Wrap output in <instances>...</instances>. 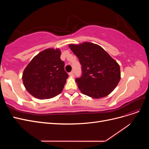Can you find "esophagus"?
<instances>
[{
  "mask_svg": "<svg viewBox=\"0 0 149 149\" xmlns=\"http://www.w3.org/2000/svg\"><path fill=\"white\" fill-rule=\"evenodd\" d=\"M69 75H70V76H71V77H73V76H74V72H73V71L70 72V73H69Z\"/></svg>",
  "mask_w": 149,
  "mask_h": 149,
  "instance_id": "1",
  "label": "esophagus"
}]
</instances>
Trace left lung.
<instances>
[{"mask_svg": "<svg viewBox=\"0 0 149 149\" xmlns=\"http://www.w3.org/2000/svg\"><path fill=\"white\" fill-rule=\"evenodd\" d=\"M69 47L81 65L82 74L76 79L83 94L93 98L109 94L120 79L119 64L101 47L89 42Z\"/></svg>", "mask_w": 149, "mask_h": 149, "instance_id": "left-lung-1", "label": "left lung"}]
</instances>
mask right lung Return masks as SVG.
<instances>
[{"instance_id":"add662e5","label":"right lung","mask_w":149,"mask_h":149,"mask_svg":"<svg viewBox=\"0 0 149 149\" xmlns=\"http://www.w3.org/2000/svg\"><path fill=\"white\" fill-rule=\"evenodd\" d=\"M59 49L48 48L36 55L22 75L24 86L33 97L45 100L61 93L68 74Z\"/></svg>"}]
</instances>
